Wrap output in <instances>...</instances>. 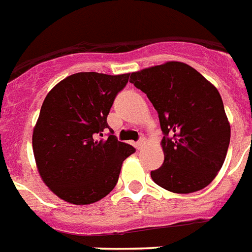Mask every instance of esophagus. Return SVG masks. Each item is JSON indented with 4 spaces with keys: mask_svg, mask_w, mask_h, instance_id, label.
<instances>
[{
    "mask_svg": "<svg viewBox=\"0 0 252 252\" xmlns=\"http://www.w3.org/2000/svg\"><path fill=\"white\" fill-rule=\"evenodd\" d=\"M145 144H147V140H145L144 138H141L140 140H139L138 143L135 144V147H136V148H138V149H143V148H144Z\"/></svg>",
    "mask_w": 252,
    "mask_h": 252,
    "instance_id": "34e87169",
    "label": "esophagus"
}]
</instances>
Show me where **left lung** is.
<instances>
[{
  "mask_svg": "<svg viewBox=\"0 0 252 252\" xmlns=\"http://www.w3.org/2000/svg\"><path fill=\"white\" fill-rule=\"evenodd\" d=\"M158 113L165 155L153 182L172 193H193L213 182L225 161L230 125L219 91L194 68L167 62L132 72Z\"/></svg>",
  "mask_w": 252,
  "mask_h": 252,
  "instance_id": "left-lung-1",
  "label": "left lung"
}]
</instances>
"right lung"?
<instances>
[{"label":"right lung","instance_id":"obj_1","mask_svg":"<svg viewBox=\"0 0 252 252\" xmlns=\"http://www.w3.org/2000/svg\"><path fill=\"white\" fill-rule=\"evenodd\" d=\"M128 73L81 72L60 81L43 100L32 145L37 170L50 190L73 205H90L109 194L122 163L135 152L118 141L107 117Z\"/></svg>","mask_w":252,"mask_h":252}]
</instances>
